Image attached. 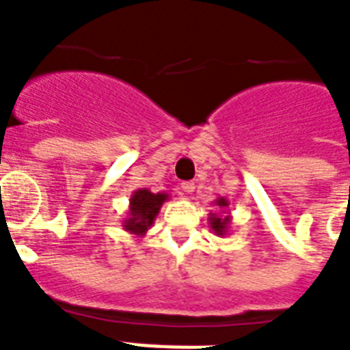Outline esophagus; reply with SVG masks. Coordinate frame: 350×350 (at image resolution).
I'll return each mask as SVG.
<instances>
[{
	"label": "esophagus",
	"instance_id": "esophagus-1",
	"mask_svg": "<svg viewBox=\"0 0 350 350\" xmlns=\"http://www.w3.org/2000/svg\"><path fill=\"white\" fill-rule=\"evenodd\" d=\"M181 192H183V196H191L192 192H194V183L192 181H183L180 185Z\"/></svg>",
	"mask_w": 350,
	"mask_h": 350
}]
</instances>
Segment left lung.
<instances>
[{
	"label": "left lung",
	"instance_id": "1",
	"mask_svg": "<svg viewBox=\"0 0 350 350\" xmlns=\"http://www.w3.org/2000/svg\"><path fill=\"white\" fill-rule=\"evenodd\" d=\"M214 205L218 208H227L229 207V202L225 200V198H218L216 202H214ZM230 221H232V218L229 216V213L225 214V216H218V214H213L211 213V216H208V225H211V229L214 230V234L216 236H219V238H224L225 234L229 232L230 230Z\"/></svg>",
	"mask_w": 350,
	"mask_h": 350
}]
</instances>
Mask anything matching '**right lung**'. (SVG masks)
Here are the masks:
<instances>
[{"label": "right lung", "mask_w": 350, "mask_h": 350, "mask_svg": "<svg viewBox=\"0 0 350 350\" xmlns=\"http://www.w3.org/2000/svg\"><path fill=\"white\" fill-rule=\"evenodd\" d=\"M169 200L167 192L154 194L148 189H137L129 200V213L123 219V229L136 238H143L154 225V219L159 214V208Z\"/></svg>", "instance_id": "add662e5"}]
</instances>
